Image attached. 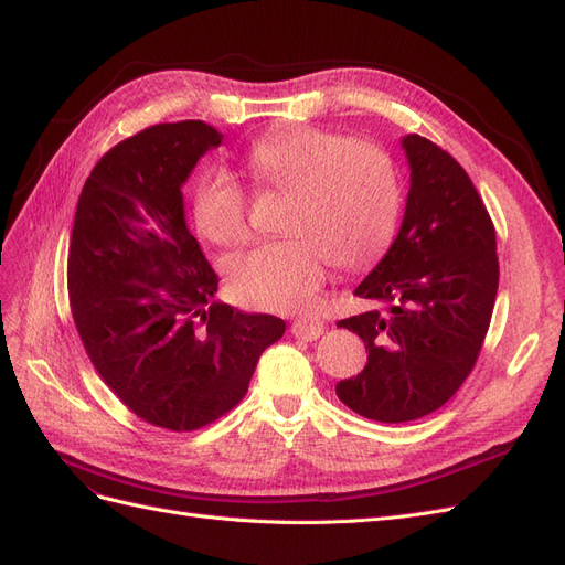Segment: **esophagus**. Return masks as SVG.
Wrapping results in <instances>:
<instances>
[{"instance_id":"esophagus-1","label":"esophagus","mask_w":565,"mask_h":565,"mask_svg":"<svg viewBox=\"0 0 565 565\" xmlns=\"http://www.w3.org/2000/svg\"><path fill=\"white\" fill-rule=\"evenodd\" d=\"M322 332H324V322H322L318 316H313V313L299 316V318L292 322V334H295L297 339L313 341V339H318Z\"/></svg>"}]
</instances>
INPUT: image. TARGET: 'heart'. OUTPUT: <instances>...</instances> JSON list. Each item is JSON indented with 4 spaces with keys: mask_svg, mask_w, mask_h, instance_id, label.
Segmentation results:
<instances>
[{
    "mask_svg": "<svg viewBox=\"0 0 565 565\" xmlns=\"http://www.w3.org/2000/svg\"><path fill=\"white\" fill-rule=\"evenodd\" d=\"M247 169L266 188L295 193L285 233L237 254L228 266L233 295L264 311H299L328 280L330 262L344 270L372 266L393 241L401 188L380 148L318 127H289L256 139ZM198 231L216 245L249 235V198L226 169H204L195 183Z\"/></svg>",
    "mask_w": 565,
    "mask_h": 565,
    "instance_id": "1",
    "label": "heart"
}]
</instances>
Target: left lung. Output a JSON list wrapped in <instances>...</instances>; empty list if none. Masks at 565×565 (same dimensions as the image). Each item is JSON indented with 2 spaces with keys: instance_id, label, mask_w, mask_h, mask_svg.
<instances>
[{
  "instance_id": "1",
  "label": "left lung",
  "mask_w": 565,
  "mask_h": 565,
  "mask_svg": "<svg viewBox=\"0 0 565 565\" xmlns=\"http://www.w3.org/2000/svg\"><path fill=\"white\" fill-rule=\"evenodd\" d=\"M409 193L396 241L355 287L377 309L339 320L365 341L367 365L337 384L374 422H413L446 405L471 374L498 297L494 226L461 164L407 134Z\"/></svg>"
}]
</instances>
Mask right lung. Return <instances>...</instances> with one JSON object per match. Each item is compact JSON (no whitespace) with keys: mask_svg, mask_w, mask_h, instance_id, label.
<instances>
[{"mask_svg":"<svg viewBox=\"0 0 565 565\" xmlns=\"http://www.w3.org/2000/svg\"><path fill=\"white\" fill-rule=\"evenodd\" d=\"M224 139L200 119L148 127L96 162L67 249V295L96 372L136 417L195 431L245 398L285 322L214 301L181 185Z\"/></svg>","mask_w":565,"mask_h":565,"instance_id":"obj_1","label":"right lung"}]
</instances>
